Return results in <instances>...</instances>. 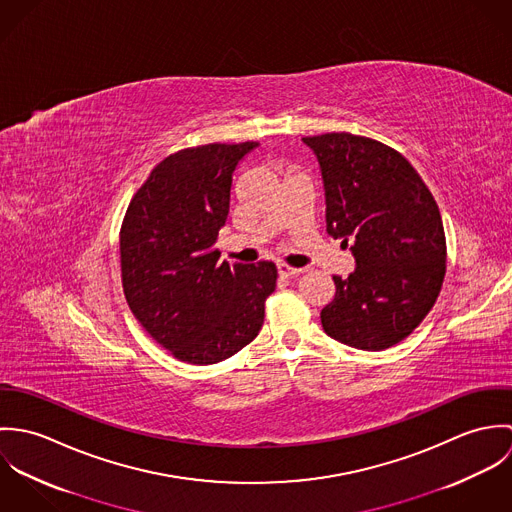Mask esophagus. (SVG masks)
<instances>
[{
  "instance_id": "esophagus-1",
  "label": "esophagus",
  "mask_w": 512,
  "mask_h": 512,
  "mask_svg": "<svg viewBox=\"0 0 512 512\" xmlns=\"http://www.w3.org/2000/svg\"><path fill=\"white\" fill-rule=\"evenodd\" d=\"M305 270L303 268H292V266H286V264H280L278 266V274L284 276V278H295L299 274H303Z\"/></svg>"
}]
</instances>
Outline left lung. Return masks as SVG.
<instances>
[{
  "label": "left lung",
  "instance_id": "left-lung-1",
  "mask_svg": "<svg viewBox=\"0 0 512 512\" xmlns=\"http://www.w3.org/2000/svg\"><path fill=\"white\" fill-rule=\"evenodd\" d=\"M301 140L319 161L327 232L353 242L357 266L345 280L333 276L337 292L321 309V325L349 347L388 349L438 299L447 256L438 205L392 147L347 132Z\"/></svg>",
  "mask_w": 512,
  "mask_h": 512
}]
</instances>
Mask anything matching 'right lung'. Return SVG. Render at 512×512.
<instances>
[{"label": "right lung", "instance_id": "right-lung-1", "mask_svg": "<svg viewBox=\"0 0 512 512\" xmlns=\"http://www.w3.org/2000/svg\"><path fill=\"white\" fill-rule=\"evenodd\" d=\"M256 142L181 149L153 167L120 230L122 284L147 333L175 359L215 365L262 329L274 262H219L232 175Z\"/></svg>", "mask_w": 512, "mask_h": 512}]
</instances>
